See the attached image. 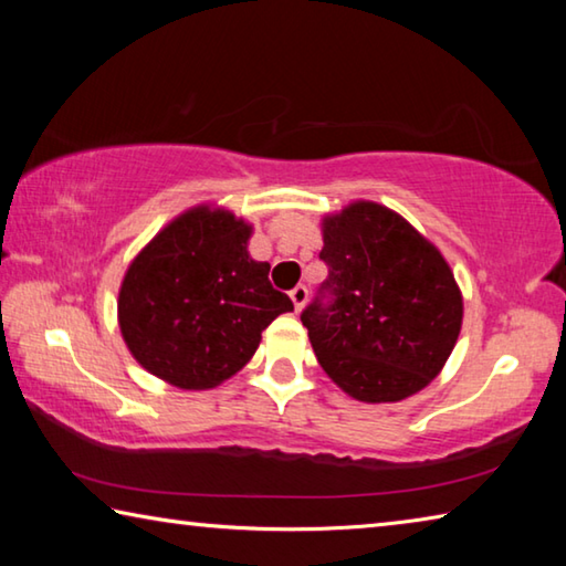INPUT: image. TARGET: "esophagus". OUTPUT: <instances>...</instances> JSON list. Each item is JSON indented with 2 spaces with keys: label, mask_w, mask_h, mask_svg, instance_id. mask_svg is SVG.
<instances>
[{
  "label": "esophagus",
  "mask_w": 566,
  "mask_h": 566,
  "mask_svg": "<svg viewBox=\"0 0 566 566\" xmlns=\"http://www.w3.org/2000/svg\"><path fill=\"white\" fill-rule=\"evenodd\" d=\"M290 296H292V302H294V310L302 312V306L306 304V296H310V290H306L304 284H296L294 290L290 292Z\"/></svg>",
  "instance_id": "esophagus-1"
}]
</instances>
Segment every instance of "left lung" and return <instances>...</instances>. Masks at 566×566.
<instances>
[{"mask_svg": "<svg viewBox=\"0 0 566 566\" xmlns=\"http://www.w3.org/2000/svg\"><path fill=\"white\" fill-rule=\"evenodd\" d=\"M322 237L329 276L302 312L322 369L367 405L417 395L462 329V292L444 256L377 202L324 217Z\"/></svg>", "mask_w": 566, "mask_h": 566, "instance_id": "left-lung-1", "label": "left lung"}]
</instances>
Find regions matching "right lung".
Masks as SVG:
<instances>
[{
	"instance_id": "obj_1",
	"label": "right lung",
	"mask_w": 566,
	"mask_h": 566,
	"mask_svg": "<svg viewBox=\"0 0 566 566\" xmlns=\"http://www.w3.org/2000/svg\"><path fill=\"white\" fill-rule=\"evenodd\" d=\"M252 227L227 209L195 207L134 256L119 290V329L132 357L179 389L237 375L262 332L294 304L247 252Z\"/></svg>"
}]
</instances>
